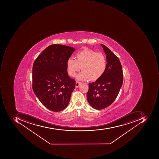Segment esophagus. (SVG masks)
<instances>
[{"mask_svg": "<svg viewBox=\"0 0 159 159\" xmlns=\"http://www.w3.org/2000/svg\"><path fill=\"white\" fill-rule=\"evenodd\" d=\"M82 84V83L81 82H78V81H76V82L75 83V87L76 88H78V87H79V85H80V84Z\"/></svg>", "mask_w": 159, "mask_h": 159, "instance_id": "esophagus-1", "label": "esophagus"}]
</instances>
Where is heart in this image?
Instances as JSON below:
<instances>
[{
	"instance_id": "heart-1",
	"label": "heart",
	"mask_w": 159,
	"mask_h": 159,
	"mask_svg": "<svg viewBox=\"0 0 159 159\" xmlns=\"http://www.w3.org/2000/svg\"><path fill=\"white\" fill-rule=\"evenodd\" d=\"M66 66L68 73L73 77L81 68L83 71L76 76L77 80L84 81L90 78L91 81H96L106 72L107 60L103 53L85 49L76 54L75 59L69 58Z\"/></svg>"
}]
</instances>
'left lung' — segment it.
Instances as JSON below:
<instances>
[{"label":"left lung","mask_w":159,"mask_h":159,"mask_svg":"<svg viewBox=\"0 0 159 159\" xmlns=\"http://www.w3.org/2000/svg\"><path fill=\"white\" fill-rule=\"evenodd\" d=\"M106 54L107 67L103 75L89 84L87 93L88 103L97 110L104 109L113 103L123 81L120 61L107 47L101 44Z\"/></svg>","instance_id":"left-lung-1"}]
</instances>
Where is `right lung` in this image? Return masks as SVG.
Segmentation results:
<instances>
[{
    "label": "right lung",
    "instance_id": "right-lung-1",
    "mask_svg": "<svg viewBox=\"0 0 159 159\" xmlns=\"http://www.w3.org/2000/svg\"><path fill=\"white\" fill-rule=\"evenodd\" d=\"M75 51L61 44L49 46L39 54L32 67V89L44 107L59 112L67 107L75 81L67 71L66 62Z\"/></svg>",
    "mask_w": 159,
    "mask_h": 159
}]
</instances>
